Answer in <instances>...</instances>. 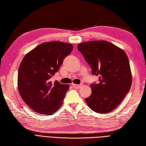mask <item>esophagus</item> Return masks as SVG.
<instances>
[{
	"mask_svg": "<svg viewBox=\"0 0 146 146\" xmlns=\"http://www.w3.org/2000/svg\"><path fill=\"white\" fill-rule=\"evenodd\" d=\"M73 87H75V88H80L82 86V84H80V85H77V84H74V83H73L72 84Z\"/></svg>",
	"mask_w": 146,
	"mask_h": 146,
	"instance_id": "esophagus-1",
	"label": "esophagus"
}]
</instances>
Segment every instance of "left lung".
I'll return each instance as SVG.
<instances>
[{"mask_svg":"<svg viewBox=\"0 0 146 146\" xmlns=\"http://www.w3.org/2000/svg\"><path fill=\"white\" fill-rule=\"evenodd\" d=\"M77 48L98 76L99 83L90 85L92 94L85 98L91 109L99 113L110 112L119 105L132 85L129 58L123 49L106 41L80 43Z\"/></svg>","mask_w":146,"mask_h":146,"instance_id":"left-lung-1","label":"left lung"}]
</instances>
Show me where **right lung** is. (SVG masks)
<instances>
[{"label": "right lung", "instance_id": "add662e5", "mask_svg": "<svg viewBox=\"0 0 146 146\" xmlns=\"http://www.w3.org/2000/svg\"><path fill=\"white\" fill-rule=\"evenodd\" d=\"M73 45L59 41L44 42L26 54L19 68L17 86L24 102L41 114L52 115L60 108L69 85L52 82Z\"/></svg>", "mask_w": 146, "mask_h": 146}]
</instances>
